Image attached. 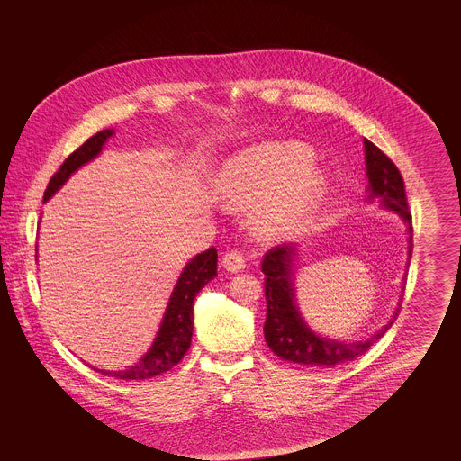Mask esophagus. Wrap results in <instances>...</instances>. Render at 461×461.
<instances>
[{"mask_svg": "<svg viewBox=\"0 0 461 461\" xmlns=\"http://www.w3.org/2000/svg\"><path fill=\"white\" fill-rule=\"evenodd\" d=\"M222 267L231 273H239L245 267V258L239 250H230L222 258Z\"/></svg>", "mask_w": 461, "mask_h": 461, "instance_id": "1", "label": "esophagus"}]
</instances>
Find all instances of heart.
<instances>
[{
	"mask_svg": "<svg viewBox=\"0 0 461 461\" xmlns=\"http://www.w3.org/2000/svg\"><path fill=\"white\" fill-rule=\"evenodd\" d=\"M228 209L249 211L266 240H285L312 220L327 190V175L309 164V152L292 143H261L230 157L216 177Z\"/></svg>",
	"mask_w": 461,
	"mask_h": 461,
	"instance_id": "obj_1",
	"label": "heart"
}]
</instances>
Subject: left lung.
I'll return each instance as SVG.
<instances>
[{
	"label": "left lung",
	"mask_w": 461,
	"mask_h": 461,
	"mask_svg": "<svg viewBox=\"0 0 461 461\" xmlns=\"http://www.w3.org/2000/svg\"><path fill=\"white\" fill-rule=\"evenodd\" d=\"M365 158H366V176H368V195L366 202L378 200L384 209L397 212L399 218L406 222L410 233L408 245V264L413 252V228L411 212L406 200L404 181L394 162L375 147L370 140L365 138ZM297 256V247L292 243H284L264 256L263 269L264 290H266V323L264 339L271 351L278 357L306 366L331 368L352 361L354 357L368 351L373 344L384 337V333L393 327L399 307H395L391 321L363 340H337L314 333L309 329L301 311L295 303L294 288V263Z\"/></svg>",
	"instance_id": "8db88e82"
}]
</instances>
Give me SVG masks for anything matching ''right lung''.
Segmentation results:
<instances>
[{
    "instance_id": "right-lung-1",
    "label": "right lung",
    "mask_w": 461,
    "mask_h": 461,
    "mask_svg": "<svg viewBox=\"0 0 461 461\" xmlns=\"http://www.w3.org/2000/svg\"><path fill=\"white\" fill-rule=\"evenodd\" d=\"M112 134L113 130L96 132L95 136L88 138L76 152L68 155L66 162L60 166V169L50 179L48 188L44 192L43 202H48L62 188V185H66L67 179L79 167H83L95 157H98ZM216 275H218V250L211 247L205 252L197 254L183 267L173 288V294L169 297L158 331L147 354L134 366L121 372L98 370V368H93V370L109 376H115V378H122V380H145V378H152L155 375L169 372L190 349L192 333H194V301L198 292Z\"/></svg>"
}]
</instances>
